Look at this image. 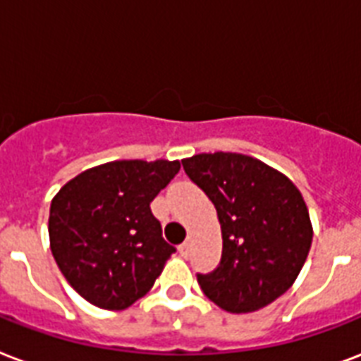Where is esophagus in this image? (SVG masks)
Instances as JSON below:
<instances>
[{
	"label": "esophagus",
	"instance_id": "34e87169",
	"mask_svg": "<svg viewBox=\"0 0 361 361\" xmlns=\"http://www.w3.org/2000/svg\"><path fill=\"white\" fill-rule=\"evenodd\" d=\"M178 252H180V256H184V258H186V256L190 254V243L184 241L183 245H178Z\"/></svg>",
	"mask_w": 361,
	"mask_h": 361
}]
</instances>
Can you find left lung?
I'll list each match as a JSON object with an SVG mask.
<instances>
[{"instance_id":"1","label":"left lung","mask_w":361,"mask_h":361,"mask_svg":"<svg viewBox=\"0 0 361 361\" xmlns=\"http://www.w3.org/2000/svg\"><path fill=\"white\" fill-rule=\"evenodd\" d=\"M219 214L222 258L197 273L203 294L228 312L269 305L294 284L311 250L312 226L294 183L264 161L235 152L183 160Z\"/></svg>"}]
</instances>
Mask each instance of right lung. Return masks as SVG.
Returning a JSON list of instances; mask_svg holds the SVG:
<instances>
[{
  "instance_id": "add662e5",
  "label": "right lung",
  "mask_w": 361,
  "mask_h": 361,
  "mask_svg": "<svg viewBox=\"0 0 361 361\" xmlns=\"http://www.w3.org/2000/svg\"><path fill=\"white\" fill-rule=\"evenodd\" d=\"M178 161L122 160L71 178L50 203V250L88 303L122 311L154 286L177 248L161 237L150 203Z\"/></svg>"
}]
</instances>
